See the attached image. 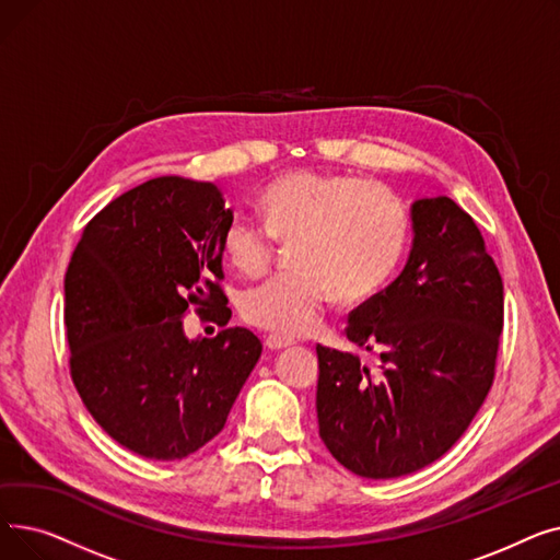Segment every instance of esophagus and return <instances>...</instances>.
I'll list each match as a JSON object with an SVG mask.
<instances>
[{"instance_id": "esophagus-1", "label": "esophagus", "mask_w": 560, "mask_h": 560, "mask_svg": "<svg viewBox=\"0 0 560 560\" xmlns=\"http://www.w3.org/2000/svg\"><path fill=\"white\" fill-rule=\"evenodd\" d=\"M290 345H292L290 338H281V336H268V338H265V347L272 349V351L283 349V347H290Z\"/></svg>"}]
</instances>
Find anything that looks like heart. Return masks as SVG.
I'll use <instances>...</instances> for the list:
<instances>
[{"mask_svg":"<svg viewBox=\"0 0 560 560\" xmlns=\"http://www.w3.org/2000/svg\"><path fill=\"white\" fill-rule=\"evenodd\" d=\"M265 218L235 215L224 252L235 270L258 277L270 268L279 241L298 245V270L249 288L245 322L283 338L311 334L331 302L361 304L399 270L410 238V215L397 192L342 172L292 170L262 192Z\"/></svg>","mask_w":560,"mask_h":560,"instance_id":"b5f03b06","label":"heart"}]
</instances>
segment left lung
<instances>
[{
	"instance_id": "1",
	"label": "left lung",
	"mask_w": 560,
	"mask_h": 560,
	"mask_svg": "<svg viewBox=\"0 0 560 560\" xmlns=\"http://www.w3.org/2000/svg\"><path fill=\"white\" fill-rule=\"evenodd\" d=\"M406 268L349 313L345 334L381 365L317 345V424L334 458L365 479H397L447 454L494 381L504 283L472 215L418 199Z\"/></svg>"
}]
</instances>
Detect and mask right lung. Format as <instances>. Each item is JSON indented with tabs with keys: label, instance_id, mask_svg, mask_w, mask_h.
<instances>
[{
	"label": "right lung",
	"instance_id": "1",
	"mask_svg": "<svg viewBox=\"0 0 560 560\" xmlns=\"http://www.w3.org/2000/svg\"><path fill=\"white\" fill-rule=\"evenodd\" d=\"M215 184L159 176L85 224L66 272L70 376L88 413L122 447L179 460L226 422L260 340L231 327L188 340L190 306L224 327V231Z\"/></svg>",
	"mask_w": 560,
	"mask_h": 560
}]
</instances>
